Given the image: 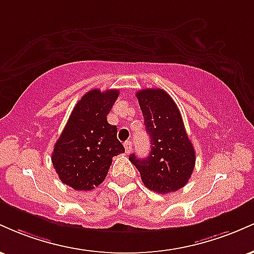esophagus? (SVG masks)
Returning a JSON list of instances; mask_svg holds the SVG:
<instances>
[{
    "mask_svg": "<svg viewBox=\"0 0 254 254\" xmlns=\"http://www.w3.org/2000/svg\"><path fill=\"white\" fill-rule=\"evenodd\" d=\"M124 148H125V151H127V153L129 154L130 151L132 150V142H131V141L125 142V143H124Z\"/></svg>",
    "mask_w": 254,
    "mask_h": 254,
    "instance_id": "1",
    "label": "esophagus"
}]
</instances>
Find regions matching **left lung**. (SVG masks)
I'll return each instance as SVG.
<instances>
[{
  "mask_svg": "<svg viewBox=\"0 0 254 254\" xmlns=\"http://www.w3.org/2000/svg\"><path fill=\"white\" fill-rule=\"evenodd\" d=\"M136 97L150 138V153L144 159L131 154L129 160L145 188L162 194L178 191L188 184L196 164L180 111L164 89H142Z\"/></svg>",
  "mask_w": 254,
  "mask_h": 254,
  "instance_id": "obj_1",
  "label": "left lung"
}]
</instances>
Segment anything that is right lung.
<instances>
[{"mask_svg": "<svg viewBox=\"0 0 254 254\" xmlns=\"http://www.w3.org/2000/svg\"><path fill=\"white\" fill-rule=\"evenodd\" d=\"M118 95V89L87 92L55 144L52 165L61 182L74 190L89 191L100 185L112 157L125 151L117 138V127L107 122Z\"/></svg>", "mask_w": 254, "mask_h": 254, "instance_id": "right-lung-1", "label": "right lung"}]
</instances>
